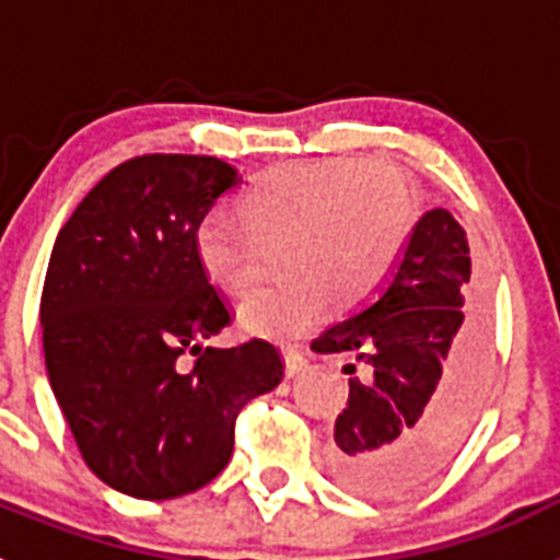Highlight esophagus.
<instances>
[{
  "instance_id": "obj_1",
  "label": "esophagus",
  "mask_w": 560,
  "mask_h": 560,
  "mask_svg": "<svg viewBox=\"0 0 560 560\" xmlns=\"http://www.w3.org/2000/svg\"><path fill=\"white\" fill-rule=\"evenodd\" d=\"M283 359H285V375H289V378H294V375L308 370V359H305L300 350H291V348L283 350Z\"/></svg>"
}]
</instances>
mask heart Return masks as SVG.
<instances>
[{"mask_svg": "<svg viewBox=\"0 0 560 560\" xmlns=\"http://www.w3.org/2000/svg\"><path fill=\"white\" fill-rule=\"evenodd\" d=\"M230 210L207 212L196 255L207 280L241 294L255 277V237L283 241V283L255 289L237 305L241 328L266 339H296L334 311L373 300L407 252L418 224V192L393 165L361 160L283 162Z\"/></svg>", "mask_w": 560, "mask_h": 560, "instance_id": "heart-1", "label": "heart"}]
</instances>
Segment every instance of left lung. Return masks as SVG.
Returning a JSON list of instances; mask_svg holds the SVG:
<instances>
[{"instance_id":"left-lung-1","label":"left lung","mask_w":560,"mask_h":560,"mask_svg":"<svg viewBox=\"0 0 560 560\" xmlns=\"http://www.w3.org/2000/svg\"><path fill=\"white\" fill-rule=\"evenodd\" d=\"M485 311L465 230L448 210H429L378 296L311 341L355 359L328 452L336 482L395 499L457 454L482 395Z\"/></svg>"}]
</instances>
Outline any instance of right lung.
<instances>
[{"label": "right lung", "mask_w": 560, "mask_h": 560, "mask_svg": "<svg viewBox=\"0 0 560 560\" xmlns=\"http://www.w3.org/2000/svg\"><path fill=\"white\" fill-rule=\"evenodd\" d=\"M237 182L215 156L128 160L86 192L49 255V387L92 474L133 499L185 497L219 477L237 412L283 378L264 339L205 348L232 314L196 232Z\"/></svg>", "instance_id": "add662e5"}]
</instances>
